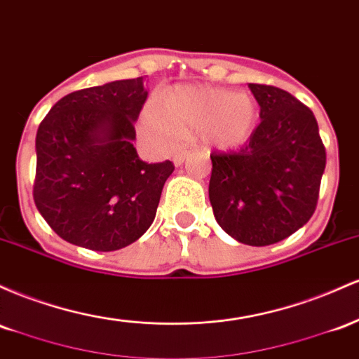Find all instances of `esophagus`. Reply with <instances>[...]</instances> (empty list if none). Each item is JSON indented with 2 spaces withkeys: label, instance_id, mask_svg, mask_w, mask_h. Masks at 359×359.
<instances>
[{
  "label": "esophagus",
  "instance_id": "1",
  "mask_svg": "<svg viewBox=\"0 0 359 359\" xmlns=\"http://www.w3.org/2000/svg\"><path fill=\"white\" fill-rule=\"evenodd\" d=\"M188 158V151H183V152H178V154L172 158V163H175V166H181V164L184 163V159Z\"/></svg>",
  "mask_w": 359,
  "mask_h": 359
}]
</instances>
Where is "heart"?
Segmentation results:
<instances>
[{"mask_svg":"<svg viewBox=\"0 0 359 359\" xmlns=\"http://www.w3.org/2000/svg\"><path fill=\"white\" fill-rule=\"evenodd\" d=\"M257 103L249 93L208 84H181L166 91L164 110L147 103L140 114V132L159 149L176 147L181 137L200 135L213 149L241 147L257 126Z\"/></svg>","mask_w":359,"mask_h":359,"instance_id":"1","label":"heart"}]
</instances>
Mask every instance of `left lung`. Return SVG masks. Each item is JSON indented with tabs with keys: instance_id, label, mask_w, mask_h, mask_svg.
<instances>
[{
	"instance_id": "1",
	"label": "left lung",
	"mask_w": 359,
	"mask_h": 359,
	"mask_svg": "<svg viewBox=\"0 0 359 359\" xmlns=\"http://www.w3.org/2000/svg\"><path fill=\"white\" fill-rule=\"evenodd\" d=\"M261 123L237 152H213L208 184L213 215L248 245L287 239L312 217L325 169V149L312 110L288 91L249 84Z\"/></svg>"
}]
</instances>
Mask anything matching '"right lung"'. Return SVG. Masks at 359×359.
Segmentation results:
<instances>
[{
	"mask_svg": "<svg viewBox=\"0 0 359 359\" xmlns=\"http://www.w3.org/2000/svg\"><path fill=\"white\" fill-rule=\"evenodd\" d=\"M146 98L142 78L120 79L69 93L40 123L34 200L67 243L116 251L154 222L175 166L137 156L134 122Z\"/></svg>",
	"mask_w": 359,
	"mask_h": 359,
	"instance_id": "right-lung-1",
	"label": "right lung"
}]
</instances>
